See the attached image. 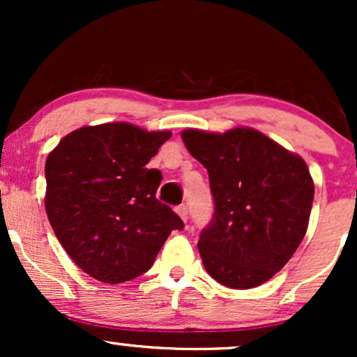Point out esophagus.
<instances>
[{
    "mask_svg": "<svg viewBox=\"0 0 357 357\" xmlns=\"http://www.w3.org/2000/svg\"><path fill=\"white\" fill-rule=\"evenodd\" d=\"M176 213H178L179 218H181L184 223H186V221H188V210H186V206H184V204H181V206L176 208Z\"/></svg>",
    "mask_w": 357,
    "mask_h": 357,
    "instance_id": "esophagus-1",
    "label": "esophagus"
}]
</instances>
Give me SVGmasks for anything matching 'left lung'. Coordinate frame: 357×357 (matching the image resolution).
Masks as SVG:
<instances>
[{
  "instance_id": "1",
  "label": "left lung",
  "mask_w": 357,
  "mask_h": 357,
  "mask_svg": "<svg viewBox=\"0 0 357 357\" xmlns=\"http://www.w3.org/2000/svg\"><path fill=\"white\" fill-rule=\"evenodd\" d=\"M208 169L215 220L198 241L206 272L230 289H253L285 267L309 228L314 181L301 155L253 127L184 129Z\"/></svg>"
}]
</instances>
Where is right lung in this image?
<instances>
[{"instance_id":"obj_1","label":"right lung","mask_w":357,"mask_h":357,"mask_svg":"<svg viewBox=\"0 0 357 357\" xmlns=\"http://www.w3.org/2000/svg\"><path fill=\"white\" fill-rule=\"evenodd\" d=\"M171 130L107 122L72 130L45 162V210L56 238L96 280L122 284L147 272L183 221L155 199L162 176L146 165Z\"/></svg>"}]
</instances>
